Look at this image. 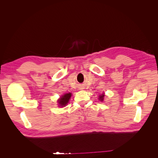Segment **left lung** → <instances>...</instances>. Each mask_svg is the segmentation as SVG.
<instances>
[{
	"label": "left lung",
	"instance_id": "left-lung-1",
	"mask_svg": "<svg viewBox=\"0 0 158 158\" xmlns=\"http://www.w3.org/2000/svg\"><path fill=\"white\" fill-rule=\"evenodd\" d=\"M103 98H104V94H102V95H100L99 96V99L100 100V101H102V102H103Z\"/></svg>",
	"mask_w": 158,
	"mask_h": 158
}]
</instances>
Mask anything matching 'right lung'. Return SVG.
<instances>
[{
    "instance_id": "obj_1",
    "label": "right lung",
    "mask_w": 158,
    "mask_h": 158,
    "mask_svg": "<svg viewBox=\"0 0 158 158\" xmlns=\"http://www.w3.org/2000/svg\"><path fill=\"white\" fill-rule=\"evenodd\" d=\"M71 97V93H68L63 95L59 99V106L61 107H64L66 104L69 103V99Z\"/></svg>"
}]
</instances>
